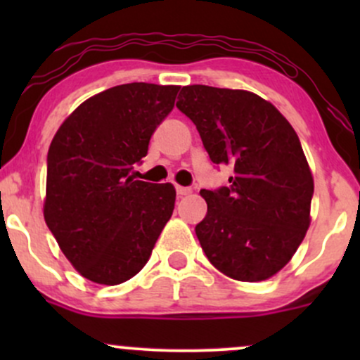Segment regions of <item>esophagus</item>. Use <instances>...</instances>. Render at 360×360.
I'll list each match as a JSON object with an SVG mask.
<instances>
[{
	"instance_id": "obj_1",
	"label": "esophagus",
	"mask_w": 360,
	"mask_h": 360,
	"mask_svg": "<svg viewBox=\"0 0 360 360\" xmlns=\"http://www.w3.org/2000/svg\"><path fill=\"white\" fill-rule=\"evenodd\" d=\"M176 193L179 194V196H188V194L193 193L191 188H184V186H176Z\"/></svg>"
}]
</instances>
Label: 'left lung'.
<instances>
[{
	"label": "left lung",
	"instance_id": "8db88e82",
	"mask_svg": "<svg viewBox=\"0 0 360 360\" xmlns=\"http://www.w3.org/2000/svg\"><path fill=\"white\" fill-rule=\"evenodd\" d=\"M176 106L196 125L214 164L233 169L229 188L201 189L208 205L196 237L229 278L266 281L295 255L311 221L313 176L295 128L243 89L184 86Z\"/></svg>",
	"mask_w": 360,
	"mask_h": 360
}]
</instances>
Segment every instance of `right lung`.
Listing matches in <instances>:
<instances>
[{"mask_svg": "<svg viewBox=\"0 0 360 360\" xmlns=\"http://www.w3.org/2000/svg\"><path fill=\"white\" fill-rule=\"evenodd\" d=\"M177 91L115 86L81 103L53 135L44 218L82 278L106 286L134 278L174 212V186L135 181L131 171Z\"/></svg>", "mask_w": 360, "mask_h": 360, "instance_id": "obj_1", "label": "right lung"}]
</instances>
